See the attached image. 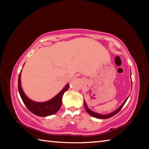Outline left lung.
<instances>
[{
    "instance_id": "obj_1",
    "label": "left lung",
    "mask_w": 149,
    "mask_h": 149,
    "mask_svg": "<svg viewBox=\"0 0 149 149\" xmlns=\"http://www.w3.org/2000/svg\"><path fill=\"white\" fill-rule=\"evenodd\" d=\"M128 97L125 100V101L123 102V104L120 106V107L118 108V109L116 110L115 111H114V112L110 113V114H99V113H97V112H93V111L91 110L90 109H89L87 107V105L86 104V102H85V101L84 100V106H85V110H86L87 112L89 114V115L93 117H95V118H99V119H107V118H111L112 116H114V115H116L117 114L118 112H119V111L122 109V107H123V105L125 104V103L126 102V101H127V100L128 99Z\"/></svg>"
}]
</instances>
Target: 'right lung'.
Wrapping results in <instances>:
<instances>
[{
  "instance_id": "obj_1",
  "label": "right lung",
  "mask_w": 149,
  "mask_h": 149,
  "mask_svg": "<svg viewBox=\"0 0 149 149\" xmlns=\"http://www.w3.org/2000/svg\"><path fill=\"white\" fill-rule=\"evenodd\" d=\"M21 72L18 77V91L22 100L30 112L38 116L46 117L56 113L62 105V97L64 93L69 89V84H67L63 89L54 98L48 101L43 102H37L33 101L25 95L21 85Z\"/></svg>"
}]
</instances>
